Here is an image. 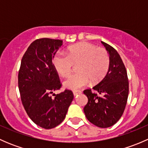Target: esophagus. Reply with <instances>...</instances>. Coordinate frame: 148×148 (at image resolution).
<instances>
[{
	"mask_svg": "<svg viewBox=\"0 0 148 148\" xmlns=\"http://www.w3.org/2000/svg\"><path fill=\"white\" fill-rule=\"evenodd\" d=\"M81 93V91H74L73 92V94H74V96H77V95H78L79 94Z\"/></svg>",
	"mask_w": 148,
	"mask_h": 148,
	"instance_id": "1",
	"label": "esophagus"
}]
</instances>
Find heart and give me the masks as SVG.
Returning a JSON list of instances; mask_svg holds the SVG:
<instances>
[{
  "mask_svg": "<svg viewBox=\"0 0 148 148\" xmlns=\"http://www.w3.org/2000/svg\"><path fill=\"white\" fill-rule=\"evenodd\" d=\"M53 67L62 77L71 73L74 65L78 64L79 73L69 76L64 82L66 88L77 89L86 86L90 80L93 84L101 82L109 71L110 58L104 48L89 42H82L70 46L67 55L57 52L52 59Z\"/></svg>",
  "mask_w": 148,
  "mask_h": 148,
  "instance_id": "obj_1",
  "label": "heart"
}]
</instances>
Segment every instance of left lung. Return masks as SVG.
<instances>
[{"label":"left lung","instance_id":"1","mask_svg":"<svg viewBox=\"0 0 148 148\" xmlns=\"http://www.w3.org/2000/svg\"><path fill=\"white\" fill-rule=\"evenodd\" d=\"M110 58L109 71L93 89L102 94L99 97L91 89L84 90L88 98L84 112L87 120L99 127L112 126L122 117L127 101L129 82L125 64L117 51L102 41Z\"/></svg>","mask_w":148,"mask_h":148}]
</instances>
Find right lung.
<instances>
[{"label": "right lung", "mask_w": 148, "mask_h": 148, "mask_svg": "<svg viewBox=\"0 0 148 148\" xmlns=\"http://www.w3.org/2000/svg\"><path fill=\"white\" fill-rule=\"evenodd\" d=\"M62 45L59 39L35 40L23 54L19 69L18 84L22 104L31 120L44 129L63 122L74 99L69 89L54 95V98L51 96L62 85L52 63Z\"/></svg>", "instance_id": "1"}]
</instances>
